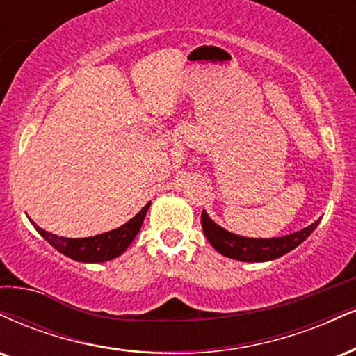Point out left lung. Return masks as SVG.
Segmentation results:
<instances>
[{"instance_id":"1","label":"left lung","mask_w":356,"mask_h":356,"mask_svg":"<svg viewBox=\"0 0 356 356\" xmlns=\"http://www.w3.org/2000/svg\"><path fill=\"white\" fill-rule=\"evenodd\" d=\"M320 219L315 220L305 229L298 232L273 238H252L232 234L224 227L216 224L209 213L202 211V229L207 241L219 254L238 262H270L278 257L289 254L295 247H298L305 238L316 229Z\"/></svg>"}]
</instances>
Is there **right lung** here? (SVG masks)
Returning <instances> with one entry per match:
<instances>
[{
	"label": "right lung",
	"mask_w": 356,
	"mask_h": 356,
	"mask_svg": "<svg viewBox=\"0 0 356 356\" xmlns=\"http://www.w3.org/2000/svg\"><path fill=\"white\" fill-rule=\"evenodd\" d=\"M151 202H147L140 209L139 212L122 224L118 229L109 230V232L94 235V237L86 238H67V237H58V235L46 232L40 225H36L31 220L34 229L41 235L44 241H48L56 250L61 252L63 255L70 257V259L76 260V262L84 264H97V262H108L115 257L122 255L126 248L131 245L136 235L139 234L140 225H143L145 213H147Z\"/></svg>",
	"instance_id": "add662e5"
}]
</instances>
